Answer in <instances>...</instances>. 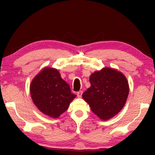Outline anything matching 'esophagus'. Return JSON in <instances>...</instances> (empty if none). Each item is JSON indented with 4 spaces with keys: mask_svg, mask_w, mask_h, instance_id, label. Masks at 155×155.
<instances>
[{
    "mask_svg": "<svg viewBox=\"0 0 155 155\" xmlns=\"http://www.w3.org/2000/svg\"><path fill=\"white\" fill-rule=\"evenodd\" d=\"M82 91H79V92H77V96L78 97H79V98H80V97H82Z\"/></svg>",
    "mask_w": 155,
    "mask_h": 155,
    "instance_id": "esophagus-1",
    "label": "esophagus"
}]
</instances>
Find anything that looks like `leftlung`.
Instances as JSON below:
<instances>
[{
	"label": "left lung",
	"instance_id": "8db88e82",
	"mask_svg": "<svg viewBox=\"0 0 155 155\" xmlns=\"http://www.w3.org/2000/svg\"><path fill=\"white\" fill-rule=\"evenodd\" d=\"M91 86L82 97L93 113L102 120L116 115L124 107L129 92L128 83L121 73L104 68L90 75Z\"/></svg>",
	"mask_w": 155,
	"mask_h": 155
}]
</instances>
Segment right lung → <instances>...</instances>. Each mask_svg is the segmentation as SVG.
I'll use <instances>...</instances> for the list:
<instances>
[{
  "label": "right lung",
  "mask_w": 155,
  "mask_h": 155,
  "mask_svg": "<svg viewBox=\"0 0 155 155\" xmlns=\"http://www.w3.org/2000/svg\"><path fill=\"white\" fill-rule=\"evenodd\" d=\"M30 93L33 102L46 115L58 118L68 108L76 97L69 84L56 69L44 68L31 82Z\"/></svg>",
  "instance_id": "right-lung-1"
}]
</instances>
